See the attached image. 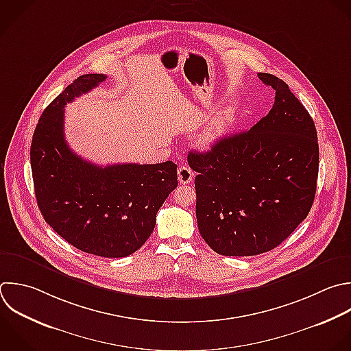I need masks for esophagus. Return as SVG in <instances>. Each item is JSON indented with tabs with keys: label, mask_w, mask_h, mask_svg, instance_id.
Returning <instances> with one entry per match:
<instances>
[{
	"label": "esophagus",
	"mask_w": 351,
	"mask_h": 351,
	"mask_svg": "<svg viewBox=\"0 0 351 351\" xmlns=\"http://www.w3.org/2000/svg\"><path fill=\"white\" fill-rule=\"evenodd\" d=\"M180 184H189L193 180V171L188 166H181L177 171Z\"/></svg>",
	"instance_id": "34e87169"
}]
</instances>
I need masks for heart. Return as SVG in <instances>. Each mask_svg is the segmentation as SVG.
Listing matches in <instances>:
<instances>
[{
	"label": "heart",
	"mask_w": 351,
	"mask_h": 351,
	"mask_svg": "<svg viewBox=\"0 0 351 351\" xmlns=\"http://www.w3.org/2000/svg\"><path fill=\"white\" fill-rule=\"evenodd\" d=\"M226 130V121L223 118H217L214 119L208 128L203 132L202 137H200V144L203 147H210L211 144H214L221 136H223Z\"/></svg>",
	"instance_id": "b5f03b06"
}]
</instances>
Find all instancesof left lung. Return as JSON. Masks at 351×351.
Wrapping results in <instances>:
<instances>
[{"instance_id":"8db88e82","label":"left lung","mask_w":351,"mask_h":351,"mask_svg":"<svg viewBox=\"0 0 351 351\" xmlns=\"http://www.w3.org/2000/svg\"><path fill=\"white\" fill-rule=\"evenodd\" d=\"M274 103L248 132L191 151L197 173L196 218L219 255H258L281 244L307 217L318 177L317 130L303 104L276 75L259 73Z\"/></svg>"}]
</instances>
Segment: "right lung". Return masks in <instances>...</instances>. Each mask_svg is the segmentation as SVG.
Instances as JSON below:
<instances>
[{
    "mask_svg": "<svg viewBox=\"0 0 351 351\" xmlns=\"http://www.w3.org/2000/svg\"><path fill=\"white\" fill-rule=\"evenodd\" d=\"M106 78L81 75L47 107L33 134L30 159L37 203L53 230L84 252L122 258L154 232L159 208L178 185L177 165L101 167L70 149L64 106Z\"/></svg>",
    "mask_w": 351,
    "mask_h": 351,
    "instance_id": "add662e5",
    "label": "right lung"
}]
</instances>
